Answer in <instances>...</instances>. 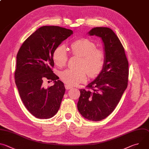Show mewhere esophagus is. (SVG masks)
I'll return each instance as SVG.
<instances>
[{
    "label": "esophagus",
    "mask_w": 149,
    "mask_h": 149,
    "mask_svg": "<svg viewBox=\"0 0 149 149\" xmlns=\"http://www.w3.org/2000/svg\"><path fill=\"white\" fill-rule=\"evenodd\" d=\"M65 87L66 90H70V89H71V88H73L72 86H68V85H67V84H66L65 86Z\"/></svg>",
    "instance_id": "1"
}]
</instances>
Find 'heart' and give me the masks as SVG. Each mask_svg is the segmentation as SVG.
Instances as JSON below:
<instances>
[{
  "mask_svg": "<svg viewBox=\"0 0 149 149\" xmlns=\"http://www.w3.org/2000/svg\"><path fill=\"white\" fill-rule=\"evenodd\" d=\"M70 50L72 55L81 57L78 67L82 68L62 71L60 77L63 82L75 86L86 80L87 72L91 78L95 77L101 72L105 64V56L102 50L96 48L94 42L86 38L78 39L71 44ZM52 59L58 67H64L68 59L65 47L58 46L53 52Z\"/></svg>",
  "mask_w": 149,
  "mask_h": 149,
  "instance_id": "heart-1",
  "label": "heart"
}]
</instances>
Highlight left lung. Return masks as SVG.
I'll return each mask as SVG.
<instances>
[{"label": "left lung", "instance_id": "1", "mask_svg": "<svg viewBox=\"0 0 149 149\" xmlns=\"http://www.w3.org/2000/svg\"><path fill=\"white\" fill-rule=\"evenodd\" d=\"M88 34L101 38L105 56L104 66L97 76L81 89L77 108L90 121H101L116 109L127 87L129 62L124 49L115 33L109 28L96 27Z\"/></svg>", "mask_w": 149, "mask_h": 149}]
</instances>
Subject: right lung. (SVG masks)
<instances>
[{
  "instance_id": "right-lung-1",
  "label": "right lung",
  "mask_w": 149,
  "mask_h": 149,
  "mask_svg": "<svg viewBox=\"0 0 149 149\" xmlns=\"http://www.w3.org/2000/svg\"><path fill=\"white\" fill-rule=\"evenodd\" d=\"M72 34V31L64 28L42 26L25 40L17 52L15 83L25 107L38 118H50L60 107L65 88L52 70V55ZM46 79L54 80V86L44 88Z\"/></svg>"
}]
</instances>
